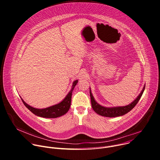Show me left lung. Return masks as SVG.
Segmentation results:
<instances>
[{
  "label": "left lung",
  "instance_id": "left-lung-1",
  "mask_svg": "<svg viewBox=\"0 0 160 160\" xmlns=\"http://www.w3.org/2000/svg\"><path fill=\"white\" fill-rule=\"evenodd\" d=\"M145 89V86L143 87L142 90L140 94L138 96L132 103L130 104L125 106H119V107H111V108H106L101 106L94 99L92 92L90 91V99H91V104H92V107L94 109V111L98 114V115L106 117H120L125 115L126 113L130 111H131L135 105L138 104L139 99H141L144 91Z\"/></svg>",
  "mask_w": 160,
  "mask_h": 160
}]
</instances>
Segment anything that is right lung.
Instances as JSON below:
<instances>
[{
  "instance_id": "add662e5",
  "label": "right lung",
  "mask_w": 160,
  "mask_h": 160,
  "mask_svg": "<svg viewBox=\"0 0 160 160\" xmlns=\"http://www.w3.org/2000/svg\"><path fill=\"white\" fill-rule=\"evenodd\" d=\"M77 83H78V80L73 82L71 90L61 102L46 108H43V109L35 108L30 106L28 104H27L22 99L21 100L22 102H23L24 105L32 112H33L34 115L38 117H40L43 118H58L64 115V114H66L68 111V110L70 109V108L71 106L72 92Z\"/></svg>"
}]
</instances>
